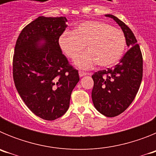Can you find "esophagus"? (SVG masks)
I'll return each instance as SVG.
<instances>
[{"label":"esophagus","mask_w":156,"mask_h":156,"mask_svg":"<svg viewBox=\"0 0 156 156\" xmlns=\"http://www.w3.org/2000/svg\"><path fill=\"white\" fill-rule=\"evenodd\" d=\"M86 75H88V73H85V72H83V71H79V76L80 77L83 76H86Z\"/></svg>","instance_id":"34e87169"}]
</instances>
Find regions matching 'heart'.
Returning a JSON list of instances; mask_svg holds the SVG:
<instances>
[{
  "label": "heart",
  "instance_id": "heart-1",
  "mask_svg": "<svg viewBox=\"0 0 156 156\" xmlns=\"http://www.w3.org/2000/svg\"><path fill=\"white\" fill-rule=\"evenodd\" d=\"M58 46L69 58H76L86 45L88 51L76 58L79 68L88 69L95 64L110 67L120 60L126 48V37L122 30L104 22L90 20L79 23L73 32L59 36Z\"/></svg>",
  "mask_w": 156,
  "mask_h": 156
}]
</instances>
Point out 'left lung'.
I'll return each instance as SVG.
<instances>
[{
    "label": "left lung",
    "instance_id": "obj_1",
    "mask_svg": "<svg viewBox=\"0 0 156 156\" xmlns=\"http://www.w3.org/2000/svg\"><path fill=\"white\" fill-rule=\"evenodd\" d=\"M105 16L113 19L119 24L129 48L119 64L92 75L94 87L91 96L94 105L102 115L114 117L129 107L138 92L143 76V58L131 30L115 16Z\"/></svg>",
    "mask_w": 156,
    "mask_h": 156
}]
</instances>
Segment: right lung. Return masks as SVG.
I'll return each mask as SVG.
<instances>
[{"instance_id": "add662e5", "label": "right lung", "mask_w": 156, "mask_h": 156, "mask_svg": "<svg viewBox=\"0 0 156 156\" xmlns=\"http://www.w3.org/2000/svg\"><path fill=\"white\" fill-rule=\"evenodd\" d=\"M66 22L62 16H40L23 29L15 47L16 89L30 111L45 120H55L66 113L80 80L78 70L69 63L58 43L68 27ZM41 39L45 44L37 46Z\"/></svg>"}]
</instances>
